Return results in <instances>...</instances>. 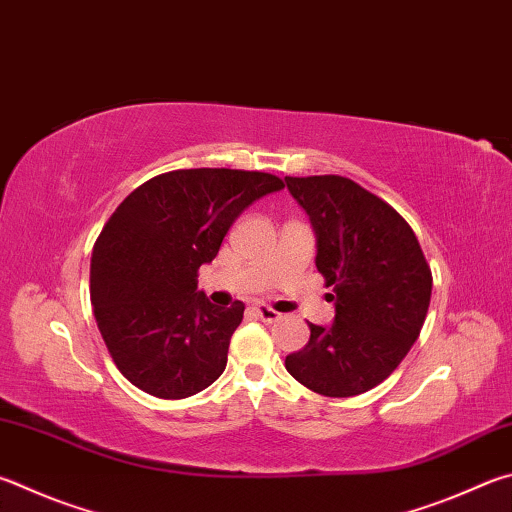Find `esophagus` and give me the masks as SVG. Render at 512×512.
<instances>
[{
    "mask_svg": "<svg viewBox=\"0 0 512 512\" xmlns=\"http://www.w3.org/2000/svg\"><path fill=\"white\" fill-rule=\"evenodd\" d=\"M253 311H255L264 322H275V320L282 318L280 313H277L275 309H271V306H266V304H255Z\"/></svg>",
    "mask_w": 512,
    "mask_h": 512,
    "instance_id": "34e87169",
    "label": "esophagus"
}]
</instances>
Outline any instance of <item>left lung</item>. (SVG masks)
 Returning <instances> with one entry per match:
<instances>
[{
  "instance_id": "1",
  "label": "left lung",
  "mask_w": 512,
  "mask_h": 512,
  "mask_svg": "<svg viewBox=\"0 0 512 512\" xmlns=\"http://www.w3.org/2000/svg\"><path fill=\"white\" fill-rule=\"evenodd\" d=\"M318 235L315 266L331 286L336 320L309 322L286 371L311 392L347 398L383 383L423 329L432 271L410 224L376 194L338 174L286 176Z\"/></svg>"
}]
</instances>
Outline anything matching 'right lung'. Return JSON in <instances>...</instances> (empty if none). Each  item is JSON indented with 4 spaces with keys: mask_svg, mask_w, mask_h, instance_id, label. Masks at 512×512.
Returning <instances> with one entry per match:
<instances>
[{
    "mask_svg": "<svg viewBox=\"0 0 512 512\" xmlns=\"http://www.w3.org/2000/svg\"><path fill=\"white\" fill-rule=\"evenodd\" d=\"M284 188L275 174L197 167L154 176L129 194L91 253L89 293L107 351L129 383L167 401L224 374L244 302L228 309L197 291L250 203Z\"/></svg>",
    "mask_w": 512,
    "mask_h": 512,
    "instance_id": "right-lung-1",
    "label": "right lung"
}]
</instances>
